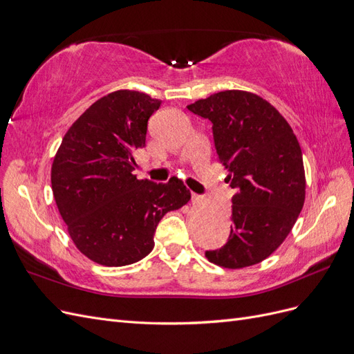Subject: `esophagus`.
Wrapping results in <instances>:
<instances>
[{"label":"esophagus","instance_id":"1","mask_svg":"<svg viewBox=\"0 0 354 354\" xmlns=\"http://www.w3.org/2000/svg\"><path fill=\"white\" fill-rule=\"evenodd\" d=\"M202 201V196L201 195H196V194H192V202L194 203H199Z\"/></svg>","mask_w":354,"mask_h":354}]
</instances>
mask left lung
<instances>
[{
    "label": "left lung",
    "mask_w": 354,
    "mask_h": 354,
    "mask_svg": "<svg viewBox=\"0 0 354 354\" xmlns=\"http://www.w3.org/2000/svg\"><path fill=\"white\" fill-rule=\"evenodd\" d=\"M212 122L217 160L236 190L227 243L207 251L209 263L243 269L272 255L303 209L306 173L291 125L260 95L224 90L187 106Z\"/></svg>",
    "instance_id": "8db88e82"
}]
</instances>
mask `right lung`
Here are the masks:
<instances>
[{
	"label": "right lung",
	"instance_id": "right-lung-1",
	"mask_svg": "<svg viewBox=\"0 0 354 354\" xmlns=\"http://www.w3.org/2000/svg\"><path fill=\"white\" fill-rule=\"evenodd\" d=\"M159 106L140 91L106 94L71 125L53 159L56 205L72 242L94 263L140 261L153 250L160 218L190 201L178 178L162 185L133 174L147 120Z\"/></svg>",
	"mask_w": 354,
	"mask_h": 354
}]
</instances>
